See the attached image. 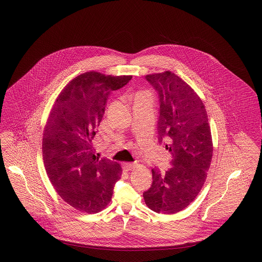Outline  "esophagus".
Instances as JSON below:
<instances>
[{
	"instance_id": "1",
	"label": "esophagus",
	"mask_w": 262,
	"mask_h": 262,
	"mask_svg": "<svg viewBox=\"0 0 262 262\" xmlns=\"http://www.w3.org/2000/svg\"><path fill=\"white\" fill-rule=\"evenodd\" d=\"M136 167L135 163H124V168L126 171H130Z\"/></svg>"
}]
</instances>
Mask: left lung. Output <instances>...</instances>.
Instances as JSON below:
<instances>
[{"label": "left lung", "instance_id": "obj_1", "mask_svg": "<svg viewBox=\"0 0 262 262\" xmlns=\"http://www.w3.org/2000/svg\"><path fill=\"white\" fill-rule=\"evenodd\" d=\"M159 96L158 139L172 154V168L152 169V185L143 192L151 210L174 214L200 193L213 154L211 130L205 107L181 77L169 71L145 76Z\"/></svg>", "mask_w": 262, "mask_h": 262}]
</instances>
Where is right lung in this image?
<instances>
[{"mask_svg":"<svg viewBox=\"0 0 262 262\" xmlns=\"http://www.w3.org/2000/svg\"><path fill=\"white\" fill-rule=\"evenodd\" d=\"M132 77L84 73L67 84L51 110L42 141L44 166L58 194L78 211L103 210L121 179L120 164L96 157L91 140L109 94Z\"/></svg>","mask_w":262,"mask_h":262,"instance_id":"right-lung-1","label":"right lung"}]
</instances>
